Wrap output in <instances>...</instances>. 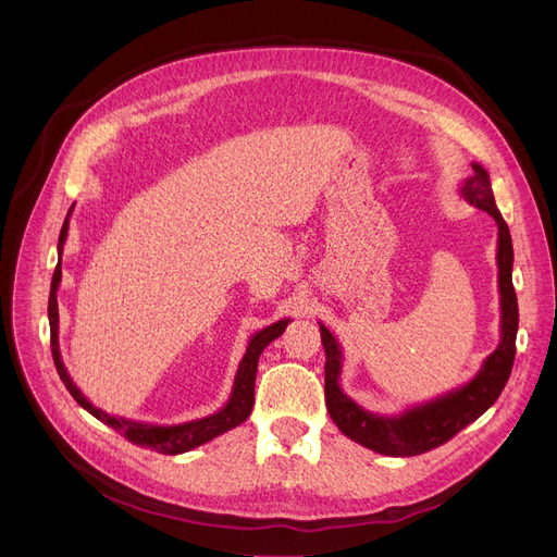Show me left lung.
<instances>
[{
	"instance_id": "1",
	"label": "left lung",
	"mask_w": 557,
	"mask_h": 557,
	"mask_svg": "<svg viewBox=\"0 0 557 557\" xmlns=\"http://www.w3.org/2000/svg\"><path fill=\"white\" fill-rule=\"evenodd\" d=\"M474 173L465 178L460 196L487 212L499 227L496 242V267H499V296H502V341L494 352L483 361L481 370L470 382L429 401L404 408L397 416H376L366 411L361 404L345 395L341 388L343 349L334 334L320 325V338L325 347V404L334 424L349 437L376 454L384 456H418L445 445L447 441L479 420L502 395L515 363V341L519 327V309L512 286V239L508 223L494 202L490 173L472 162Z\"/></svg>"
}]
</instances>
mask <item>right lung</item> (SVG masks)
I'll return each mask as SVG.
<instances>
[{
  "label": "right lung",
  "mask_w": 557,
  "mask_h": 557,
  "mask_svg": "<svg viewBox=\"0 0 557 557\" xmlns=\"http://www.w3.org/2000/svg\"><path fill=\"white\" fill-rule=\"evenodd\" d=\"M74 205L70 208L65 223L61 227V237H58V267L53 271L51 277V290H49V327H51V355H53V363L58 374H61L65 388L70 391V395L78 401V406H83L87 413L95 416L97 420H101L103 424L112 426L114 431H120L124 437H128V443L137 445V447H149L158 454H166V456H178L185 451H191L205 443L214 441L216 435L239 426L242 422L248 420L252 404H255V376H257V361L261 357L263 349L271 341H275L277 336H282V332L286 330V325L290 323L288 318L277 320V323L263 327L259 332H255L248 341L246 355L239 363L237 376H234V386L230 393V399L225 401L223 408H219L216 413L205 416L200 420H191V422H183V424H149V422H135V420H126L120 416H110L101 408H97L90 399H87L76 384L72 382V376L63 363L61 357V345H58V286H61L63 280V271H61V257H63V246L67 239V230H70V216H72Z\"/></svg>",
  "instance_id": "right-lung-1"
}]
</instances>
